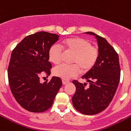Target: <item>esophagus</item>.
I'll return each mask as SVG.
<instances>
[{
    "label": "esophagus",
    "mask_w": 131,
    "mask_h": 131,
    "mask_svg": "<svg viewBox=\"0 0 131 131\" xmlns=\"http://www.w3.org/2000/svg\"><path fill=\"white\" fill-rule=\"evenodd\" d=\"M69 81H66V80H62V83H63V84H67L68 83H69Z\"/></svg>",
    "instance_id": "34e87169"
}]
</instances>
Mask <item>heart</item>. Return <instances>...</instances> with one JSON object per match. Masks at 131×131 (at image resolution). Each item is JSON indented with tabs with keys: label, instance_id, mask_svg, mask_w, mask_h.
Here are the masks:
<instances>
[{
	"label": "heart",
	"instance_id": "obj_1",
	"mask_svg": "<svg viewBox=\"0 0 131 131\" xmlns=\"http://www.w3.org/2000/svg\"><path fill=\"white\" fill-rule=\"evenodd\" d=\"M62 45L64 50L73 54L71 60L72 66L60 65L53 69V74L64 80L75 77L79 73V68L83 72H87L92 69L99 56V50L96 46L85 39L79 37H71L63 39ZM63 51L57 45H52L48 50L50 62L54 65L61 62Z\"/></svg>",
	"mask_w": 131,
	"mask_h": 131
}]
</instances>
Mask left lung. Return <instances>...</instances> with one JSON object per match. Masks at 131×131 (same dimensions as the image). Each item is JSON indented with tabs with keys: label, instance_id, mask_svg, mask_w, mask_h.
Wrapping results in <instances>:
<instances>
[{
	"label": "left lung",
	"instance_id": "obj_1",
	"mask_svg": "<svg viewBox=\"0 0 131 131\" xmlns=\"http://www.w3.org/2000/svg\"><path fill=\"white\" fill-rule=\"evenodd\" d=\"M96 38L99 56L94 66L82 77L89 83L73 81L76 91L72 97L74 107L85 115H94L104 110L115 95L120 81L119 56L106 39L92 32H86Z\"/></svg>",
	"mask_w": 131,
	"mask_h": 131
}]
</instances>
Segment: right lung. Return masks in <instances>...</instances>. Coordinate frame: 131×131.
<instances>
[{
  "mask_svg": "<svg viewBox=\"0 0 131 131\" xmlns=\"http://www.w3.org/2000/svg\"><path fill=\"white\" fill-rule=\"evenodd\" d=\"M58 39V35L40 31L25 37L12 52L8 68L10 90L18 104L29 112L48 110L62 86L58 77L40 82L42 74H50L48 50Z\"/></svg>",
  "mask_w": 131,
  "mask_h": 131,
  "instance_id": "1",
  "label": "right lung"
}]
</instances>
